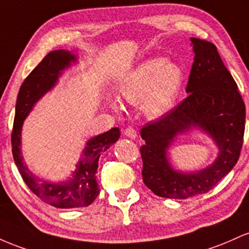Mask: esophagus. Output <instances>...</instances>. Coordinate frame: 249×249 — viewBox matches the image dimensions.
Here are the masks:
<instances>
[{"label":"esophagus","instance_id":"34e87169","mask_svg":"<svg viewBox=\"0 0 249 249\" xmlns=\"http://www.w3.org/2000/svg\"><path fill=\"white\" fill-rule=\"evenodd\" d=\"M124 133L125 136H128V138H130V139H135L136 136H138V133H136V130L134 129L133 127H127L124 129Z\"/></svg>","mask_w":249,"mask_h":249}]
</instances>
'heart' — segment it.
<instances>
[{
    "mask_svg": "<svg viewBox=\"0 0 249 249\" xmlns=\"http://www.w3.org/2000/svg\"><path fill=\"white\" fill-rule=\"evenodd\" d=\"M183 81L178 64L152 58L140 64L120 86V96L132 105H141L149 119L163 116L174 105ZM114 107L117 108L115 105Z\"/></svg>",
    "mask_w": 249,
    "mask_h": 249,
    "instance_id": "obj_1",
    "label": "heart"
}]
</instances>
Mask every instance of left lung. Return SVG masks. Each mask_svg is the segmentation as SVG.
I'll return each instance as SVG.
<instances>
[{
    "mask_svg": "<svg viewBox=\"0 0 249 249\" xmlns=\"http://www.w3.org/2000/svg\"><path fill=\"white\" fill-rule=\"evenodd\" d=\"M191 41L195 56L186 87L188 96L141 129L146 141L140 148L143 182L158 196L168 199H187L211 191L235 166L244 142L246 106L236 82L213 43ZM192 126L213 138L219 156L197 173L177 172L166 160V148L175 135Z\"/></svg>",
    "mask_w": 249,
    "mask_h": 249,
    "instance_id": "left-lung-1",
    "label": "left lung"
}]
</instances>
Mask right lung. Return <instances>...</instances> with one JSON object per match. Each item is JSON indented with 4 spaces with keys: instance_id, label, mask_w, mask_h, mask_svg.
Listing matches in <instances>:
<instances>
[{
    "instance_id": "obj_1",
    "label": "right lung",
    "mask_w": 249,
    "mask_h": 249,
    "mask_svg": "<svg viewBox=\"0 0 249 249\" xmlns=\"http://www.w3.org/2000/svg\"><path fill=\"white\" fill-rule=\"evenodd\" d=\"M75 61V56L67 50H54L44 56L33 71L26 77L19 88L16 101L15 119L12 132V150L14 161L22 178L38 199L56 208H79L90 205L100 193L96 173L102 152L108 149L120 138L119 128L97 135L87 142L82 158L71 180L52 183L33 175L23 163L21 156V129L23 120L34 105L50 88L54 87L58 75Z\"/></svg>"
}]
</instances>
